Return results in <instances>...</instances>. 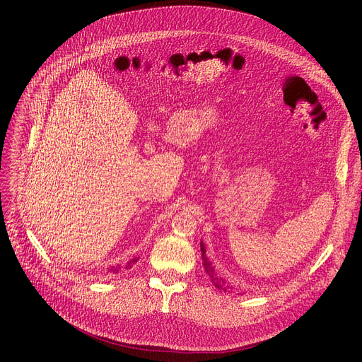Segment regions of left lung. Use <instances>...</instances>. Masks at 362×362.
<instances>
[{
  "label": "left lung",
  "instance_id": "obj_1",
  "mask_svg": "<svg viewBox=\"0 0 362 362\" xmlns=\"http://www.w3.org/2000/svg\"><path fill=\"white\" fill-rule=\"evenodd\" d=\"M201 254H202V265H204V270L205 273L208 274V277L211 279V281L214 283V286L217 289H221L224 292H229V291H235V286L233 284H230L229 281H227L224 277L220 276V273L217 272V269L213 265V262L210 261V258L206 257V251H205V245L204 242L201 240Z\"/></svg>",
  "mask_w": 362,
  "mask_h": 362
}]
</instances>
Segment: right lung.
<instances>
[{
  "label": "right lung",
  "instance_id": "obj_1",
  "mask_svg": "<svg viewBox=\"0 0 362 362\" xmlns=\"http://www.w3.org/2000/svg\"><path fill=\"white\" fill-rule=\"evenodd\" d=\"M139 258L138 257H135V258H132L130 261H127L124 265H120V264H117V265H111L110 269H107L110 273H112V274H117V273H120L123 269L124 270H129V269H132L133 267V264H135L136 261H138Z\"/></svg>",
  "mask_w": 362,
  "mask_h": 362
}]
</instances>
